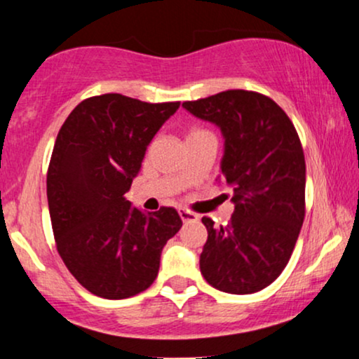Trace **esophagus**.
Listing matches in <instances>:
<instances>
[{
    "mask_svg": "<svg viewBox=\"0 0 359 359\" xmlns=\"http://www.w3.org/2000/svg\"><path fill=\"white\" fill-rule=\"evenodd\" d=\"M179 214H180V217H182V221H184V222H189V221H197V219H199V217H197V214H194V212H191V211H187V209H184V208H180V209H179Z\"/></svg>",
    "mask_w": 359,
    "mask_h": 359,
    "instance_id": "esophagus-1",
    "label": "esophagus"
}]
</instances>
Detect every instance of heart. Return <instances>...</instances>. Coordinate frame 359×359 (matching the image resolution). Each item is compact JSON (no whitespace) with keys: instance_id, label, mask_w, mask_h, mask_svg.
Instances as JSON below:
<instances>
[{"instance_id":"heart-1","label":"heart","mask_w":359,"mask_h":359,"mask_svg":"<svg viewBox=\"0 0 359 359\" xmlns=\"http://www.w3.org/2000/svg\"><path fill=\"white\" fill-rule=\"evenodd\" d=\"M201 131H203V130H194L192 133H201Z\"/></svg>"}]
</instances>
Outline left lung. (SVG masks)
I'll return each instance as SVG.
<instances>
[{
    "mask_svg": "<svg viewBox=\"0 0 359 359\" xmlns=\"http://www.w3.org/2000/svg\"><path fill=\"white\" fill-rule=\"evenodd\" d=\"M184 108L224 138L221 179L233 189L234 212L208 241L201 273L209 285L245 295L269 287L287 266L306 216V160L294 125L270 97L231 89Z\"/></svg>",
    "mask_w": 359,
    "mask_h": 359,
    "instance_id": "1",
    "label": "left lung"
}]
</instances>
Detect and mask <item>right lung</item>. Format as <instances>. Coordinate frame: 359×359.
Segmentation results:
<instances>
[{
    "label": "right lung",
    "mask_w": 359,
    "mask_h": 359,
    "mask_svg": "<svg viewBox=\"0 0 359 359\" xmlns=\"http://www.w3.org/2000/svg\"><path fill=\"white\" fill-rule=\"evenodd\" d=\"M179 106L102 94L79 102L57 135L47 172L57 251L97 297L118 300L147 290L158 275L163 246L182 228L174 208L143 212L125 197L147 147Z\"/></svg>",
    "instance_id": "1"
}]
</instances>
